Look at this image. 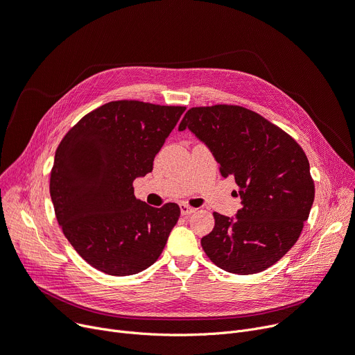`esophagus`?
Segmentation results:
<instances>
[{
  "mask_svg": "<svg viewBox=\"0 0 355 355\" xmlns=\"http://www.w3.org/2000/svg\"><path fill=\"white\" fill-rule=\"evenodd\" d=\"M196 209L195 208H192V207H189V205H187V204H180V214L182 215H191V214H193Z\"/></svg>",
  "mask_w": 355,
  "mask_h": 355,
  "instance_id": "1",
  "label": "esophagus"
}]
</instances>
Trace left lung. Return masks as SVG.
<instances>
[{
	"label": "left lung",
	"mask_w": 355,
	"mask_h": 355,
	"mask_svg": "<svg viewBox=\"0 0 355 355\" xmlns=\"http://www.w3.org/2000/svg\"><path fill=\"white\" fill-rule=\"evenodd\" d=\"M187 128L240 188L241 209L231 218L214 212L215 227L202 248L225 272H263L295 245L309 216L315 187L305 151L288 132L239 105L191 108L179 124V131Z\"/></svg>",
	"instance_id": "obj_1"
}]
</instances>
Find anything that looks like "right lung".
Returning <instances> with one entry per match:
<instances>
[{
  "label": "right lung",
  "instance_id": "1",
  "mask_svg": "<svg viewBox=\"0 0 355 355\" xmlns=\"http://www.w3.org/2000/svg\"><path fill=\"white\" fill-rule=\"evenodd\" d=\"M184 110L112 101L60 141L50 173L55 214L67 241L99 272L131 276L162 254L180 208L147 205L134 196L132 182L153 171Z\"/></svg>",
  "mask_w": 355,
  "mask_h": 355
}]
</instances>
